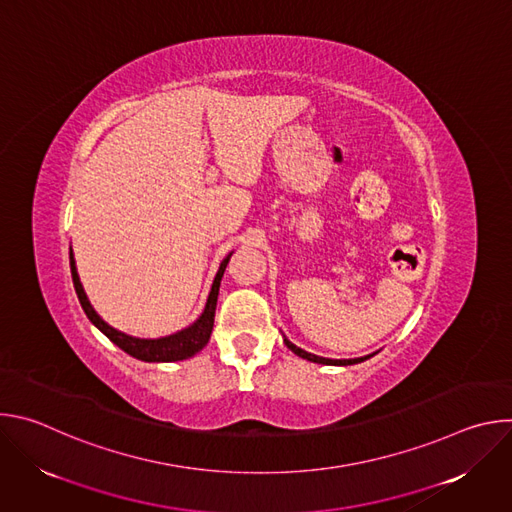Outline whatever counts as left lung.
I'll use <instances>...</instances> for the list:
<instances>
[{
  "label": "left lung",
  "mask_w": 512,
  "mask_h": 512,
  "mask_svg": "<svg viewBox=\"0 0 512 512\" xmlns=\"http://www.w3.org/2000/svg\"><path fill=\"white\" fill-rule=\"evenodd\" d=\"M283 342H285V346L294 352V354H298V356H302V358H306V360H310V362H320V364H336V367H346V364H358V362H362V360H367V358H371L373 354H369V356H360V358H348V360H332V358H324V356H316V354H310V352H306V350H302V348H298L296 344H291L287 338H283Z\"/></svg>",
  "instance_id": "1"
}]
</instances>
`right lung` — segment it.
Returning <instances> with one entry per match:
<instances>
[{"label":"right lung","mask_w":512,"mask_h":512,"mask_svg":"<svg viewBox=\"0 0 512 512\" xmlns=\"http://www.w3.org/2000/svg\"><path fill=\"white\" fill-rule=\"evenodd\" d=\"M231 255H227L223 259L221 267H218V271H216V277L212 281L210 294H208V300H206V306H204V312L200 314V318L192 326H188V328H184V330H180L176 334L164 336V338H135V336H127V334L115 330L113 326H109L95 312V308L91 306V302H89V298L85 294L83 283H81L79 273H77L75 257H72V249H70V273H72V283H75L79 302H81L87 318L113 344H117L121 350H125L127 354H131L137 360H145V362H174V360L190 358V356H194L196 352H200L206 346V342L210 338V332H212V326H214V310H216V300H218V287H221V279H223V273L227 269V263H229Z\"/></svg>","instance_id":"1"}]
</instances>
